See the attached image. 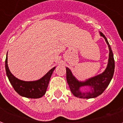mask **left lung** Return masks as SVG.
Listing matches in <instances>:
<instances>
[{
	"label": "left lung",
	"mask_w": 123,
	"mask_h": 123,
	"mask_svg": "<svg viewBox=\"0 0 123 123\" xmlns=\"http://www.w3.org/2000/svg\"><path fill=\"white\" fill-rule=\"evenodd\" d=\"M99 33L101 36L105 39L109 50L108 63L107 68L103 72L94 77L90 78L88 80L82 82L78 80L74 76L71 70L68 68H66L67 83L69 86V88L72 94L77 98L90 99L98 97L105 91L113 76L115 70L113 54L111 50V46L105 36L101 32H99ZM82 87H88V90L86 91L81 90Z\"/></svg>",
	"instance_id": "obj_1"
}]
</instances>
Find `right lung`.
Segmentation results:
<instances>
[{"mask_svg": "<svg viewBox=\"0 0 123 123\" xmlns=\"http://www.w3.org/2000/svg\"><path fill=\"white\" fill-rule=\"evenodd\" d=\"M5 68L6 75L10 82L12 84L14 90L21 96L28 98L37 99L45 95L51 75L55 67L53 68L43 77L35 81H24L18 79L10 72L8 66V58L5 61Z\"/></svg>", "mask_w": 123, "mask_h": 123, "instance_id": "right-lung-1", "label": "right lung"}]
</instances>
